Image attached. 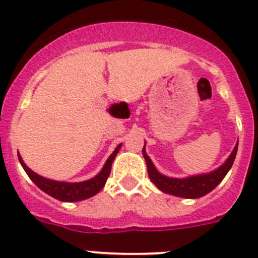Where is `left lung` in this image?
Returning <instances> with one entry per match:
<instances>
[{"instance_id":"left-lung-1","label":"left lung","mask_w":258,"mask_h":258,"mask_svg":"<svg viewBox=\"0 0 258 258\" xmlns=\"http://www.w3.org/2000/svg\"><path fill=\"white\" fill-rule=\"evenodd\" d=\"M236 152H238V144L235 145L233 152H231L230 157L226 159V162L217 169L212 171V172L204 173V175L190 176V177L185 178H173L167 177V176L158 172L153 162L150 161V158L146 154L145 146L143 148V155L145 158L146 167H148V175H149L153 184L163 192L187 199L201 198V197L212 191L221 182L222 178L226 176L229 169L231 168L234 159H235Z\"/></svg>"}]
</instances>
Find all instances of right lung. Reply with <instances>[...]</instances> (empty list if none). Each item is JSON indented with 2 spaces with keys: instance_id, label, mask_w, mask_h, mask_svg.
Segmentation results:
<instances>
[{
  "instance_id": "add662e5",
  "label": "right lung",
  "mask_w": 258,
  "mask_h": 258,
  "mask_svg": "<svg viewBox=\"0 0 258 258\" xmlns=\"http://www.w3.org/2000/svg\"><path fill=\"white\" fill-rule=\"evenodd\" d=\"M120 146L122 145L119 144L115 148L114 152L112 153V155L106 159L105 164H104L103 169H101L100 172L97 173L95 177L90 178L87 181H82V182H64V181H55L42 177V176H39L36 172H33L31 168H28L27 164L23 162L20 154H18V157H19L20 164L23 166L27 175L29 176V178L42 191H45L46 194L51 196L52 198L59 199L61 202H80L83 201V199L91 198V197H94L95 194H97V192L103 189L109 175H110L112 163L114 161L115 155L119 152Z\"/></svg>"
}]
</instances>
